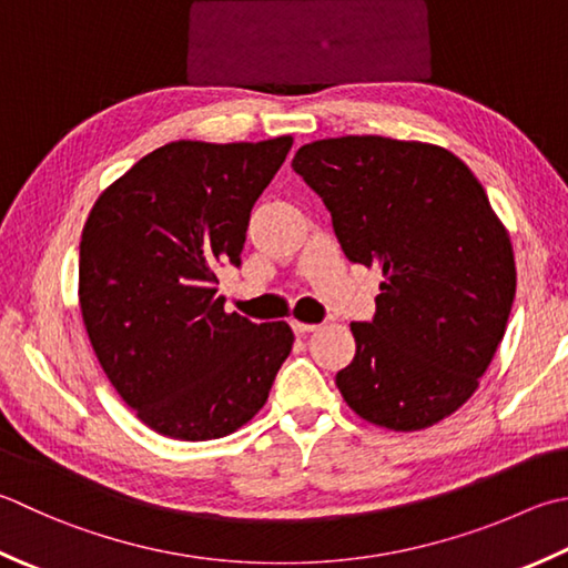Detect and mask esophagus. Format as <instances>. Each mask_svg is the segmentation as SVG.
Returning <instances> with one entry per match:
<instances>
[{
  "mask_svg": "<svg viewBox=\"0 0 568 568\" xmlns=\"http://www.w3.org/2000/svg\"><path fill=\"white\" fill-rule=\"evenodd\" d=\"M291 325H293V329L297 332V335H307V332H315L317 329V325H310V322H297V320H293Z\"/></svg>",
  "mask_w": 568,
  "mask_h": 568,
  "instance_id": "34e87169",
  "label": "esophagus"
}]
</instances>
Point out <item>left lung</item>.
I'll use <instances>...</instances> for the list:
<instances>
[{"mask_svg":"<svg viewBox=\"0 0 568 568\" xmlns=\"http://www.w3.org/2000/svg\"><path fill=\"white\" fill-rule=\"evenodd\" d=\"M293 170L320 194L344 255L379 265L372 322H352L357 354L337 372L354 414L420 430L475 394L505 337L517 271L483 184L428 142L347 135L303 144Z\"/></svg>","mask_w":568,"mask_h":568,"instance_id":"8db88e82","label":"left lung"}]
</instances>
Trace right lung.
<instances>
[{
  "instance_id": "obj_1",
  "label": "right lung",
  "mask_w": 568,
  "mask_h": 568,
  "mask_svg": "<svg viewBox=\"0 0 568 568\" xmlns=\"http://www.w3.org/2000/svg\"><path fill=\"white\" fill-rule=\"evenodd\" d=\"M293 138L180 140L98 196L81 236L78 300L93 352L144 426L176 440L239 430L293 349L287 322L226 313L221 263H241L251 209Z\"/></svg>"
}]
</instances>
